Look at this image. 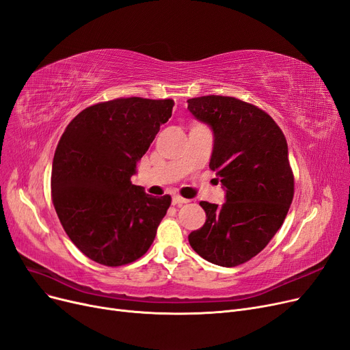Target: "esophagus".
<instances>
[{"mask_svg": "<svg viewBox=\"0 0 350 350\" xmlns=\"http://www.w3.org/2000/svg\"><path fill=\"white\" fill-rule=\"evenodd\" d=\"M190 200H187V199H185V197H180V196H173V204H186V203H189Z\"/></svg>", "mask_w": 350, "mask_h": 350, "instance_id": "1", "label": "esophagus"}]
</instances>
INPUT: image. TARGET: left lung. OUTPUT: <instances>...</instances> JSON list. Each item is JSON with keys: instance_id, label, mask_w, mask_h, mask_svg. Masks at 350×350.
Instances as JSON below:
<instances>
[{"instance_id": "1", "label": "left lung", "mask_w": 350, "mask_h": 350, "mask_svg": "<svg viewBox=\"0 0 350 350\" xmlns=\"http://www.w3.org/2000/svg\"><path fill=\"white\" fill-rule=\"evenodd\" d=\"M187 104L213 131L208 167L226 191L223 204L200 202L206 223L189 234V243L204 260L234 267L267 246L292 204L287 143L275 120L249 103L204 96Z\"/></svg>"}]
</instances>
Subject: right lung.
<instances>
[{"mask_svg": "<svg viewBox=\"0 0 350 350\" xmlns=\"http://www.w3.org/2000/svg\"><path fill=\"white\" fill-rule=\"evenodd\" d=\"M173 105L140 97L100 103L75 116L59 139L53 203L67 236L91 260L123 266L153 243L172 197L150 196L130 178Z\"/></svg>", "mask_w": 350, "mask_h": 350, "instance_id": "1", "label": "right lung"}]
</instances>
